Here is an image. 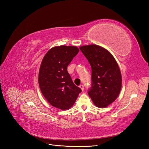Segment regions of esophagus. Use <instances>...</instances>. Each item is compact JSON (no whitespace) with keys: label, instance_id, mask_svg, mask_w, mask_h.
Masks as SVG:
<instances>
[{"label":"esophagus","instance_id":"obj_1","mask_svg":"<svg viewBox=\"0 0 149 149\" xmlns=\"http://www.w3.org/2000/svg\"><path fill=\"white\" fill-rule=\"evenodd\" d=\"M79 87L81 88V90H82V91H84V86L82 84L80 85H79Z\"/></svg>","mask_w":149,"mask_h":149}]
</instances>
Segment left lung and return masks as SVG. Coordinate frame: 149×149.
<instances>
[{
  "mask_svg": "<svg viewBox=\"0 0 149 149\" xmlns=\"http://www.w3.org/2000/svg\"><path fill=\"white\" fill-rule=\"evenodd\" d=\"M92 68V87L88 94L96 107L103 108L114 102L121 88L122 78L116 60L106 49L96 45L80 46Z\"/></svg>",
  "mask_w": 149,
  "mask_h": 149,
  "instance_id": "1",
  "label": "left lung"
}]
</instances>
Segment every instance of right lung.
Returning <instances> with one entry per match:
<instances>
[{"label": "right lung", "mask_w": 149, "mask_h": 149, "mask_svg": "<svg viewBox=\"0 0 149 149\" xmlns=\"http://www.w3.org/2000/svg\"><path fill=\"white\" fill-rule=\"evenodd\" d=\"M79 51L76 46L54 47L47 51L40 65L38 83L41 93L52 106L62 110L72 107L81 92L68 72V66Z\"/></svg>", "instance_id": "obj_1"}]
</instances>
